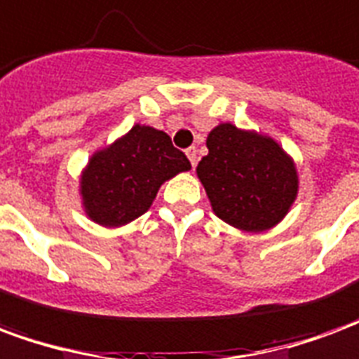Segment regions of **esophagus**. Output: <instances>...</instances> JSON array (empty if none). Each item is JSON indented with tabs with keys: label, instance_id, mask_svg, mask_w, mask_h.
<instances>
[{
	"label": "esophagus",
	"instance_id": "obj_1",
	"mask_svg": "<svg viewBox=\"0 0 359 359\" xmlns=\"http://www.w3.org/2000/svg\"><path fill=\"white\" fill-rule=\"evenodd\" d=\"M187 156H188V159H190L192 167H194V165L198 163V149H196L194 146H190V148L187 149Z\"/></svg>",
	"mask_w": 359,
	"mask_h": 359
}]
</instances>
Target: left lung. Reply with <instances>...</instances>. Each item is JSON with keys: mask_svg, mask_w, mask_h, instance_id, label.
Returning a JSON list of instances; mask_svg holds the SVG:
<instances>
[{"mask_svg": "<svg viewBox=\"0 0 359 359\" xmlns=\"http://www.w3.org/2000/svg\"><path fill=\"white\" fill-rule=\"evenodd\" d=\"M208 149L196 171L219 219L259 233L285 217L298 192V177L277 142L225 123L210 133Z\"/></svg>", "mask_w": 359, "mask_h": 359, "instance_id": "obj_1", "label": "left lung"}]
</instances>
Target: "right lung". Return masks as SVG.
Returning <instances> with one entry per match:
<instances>
[{
    "label": "right lung",
    "mask_w": 359,
    "mask_h": 359,
    "mask_svg": "<svg viewBox=\"0 0 359 359\" xmlns=\"http://www.w3.org/2000/svg\"><path fill=\"white\" fill-rule=\"evenodd\" d=\"M188 169V157L172 146L169 134L133 126L90 159L81 182L86 213L103 226L125 225L148 211L165 180Z\"/></svg>",
    "instance_id": "1"
}]
</instances>
